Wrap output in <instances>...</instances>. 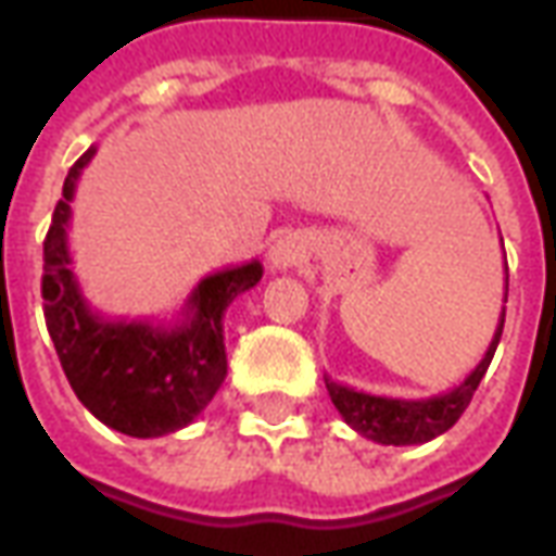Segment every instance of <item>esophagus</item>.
Returning a JSON list of instances; mask_svg holds the SVG:
<instances>
[{
	"instance_id": "1",
	"label": "esophagus",
	"mask_w": 556,
	"mask_h": 556,
	"mask_svg": "<svg viewBox=\"0 0 556 556\" xmlns=\"http://www.w3.org/2000/svg\"><path fill=\"white\" fill-rule=\"evenodd\" d=\"M303 258H306V243L298 235H286V238H279L274 247H270V253H267V262L274 270H289V267L301 265Z\"/></svg>"
}]
</instances>
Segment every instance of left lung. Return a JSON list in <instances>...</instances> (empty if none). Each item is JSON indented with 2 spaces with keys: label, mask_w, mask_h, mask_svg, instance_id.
<instances>
[{
  "label": "left lung",
  "mask_w": 556,
  "mask_h": 556,
  "mask_svg": "<svg viewBox=\"0 0 556 556\" xmlns=\"http://www.w3.org/2000/svg\"><path fill=\"white\" fill-rule=\"evenodd\" d=\"M503 262H506V253H503ZM503 270H506V277H503V303H506L509 267L503 265ZM503 318H506V306H503L497 330H494L489 351L482 354V361L470 369V375H467L462 384L446 390V393H438V396L429 399L372 396V393H363V390H354V387H345L339 384V381L325 378L330 402L337 405V410L342 414V419L349 422L351 429L375 443H384V446H410V443L431 441V438H438L446 429H453L458 417L470 405V399L477 393L479 381H482V375H485L491 357L497 351V342H501L503 333Z\"/></svg>",
  "instance_id": "obj_1"
}]
</instances>
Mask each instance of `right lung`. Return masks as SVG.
<instances>
[{
  "label": "right lung",
  "instance_id": "obj_1",
  "mask_svg": "<svg viewBox=\"0 0 556 556\" xmlns=\"http://www.w3.org/2000/svg\"><path fill=\"white\" fill-rule=\"evenodd\" d=\"M91 157L94 148L67 172L43 241V318L79 402L122 434L160 438L190 426L226 381L223 315L265 270L247 262L205 277L175 325L103 318L79 289L67 247L71 202Z\"/></svg>",
  "mask_w": 556,
  "mask_h": 556
}]
</instances>
